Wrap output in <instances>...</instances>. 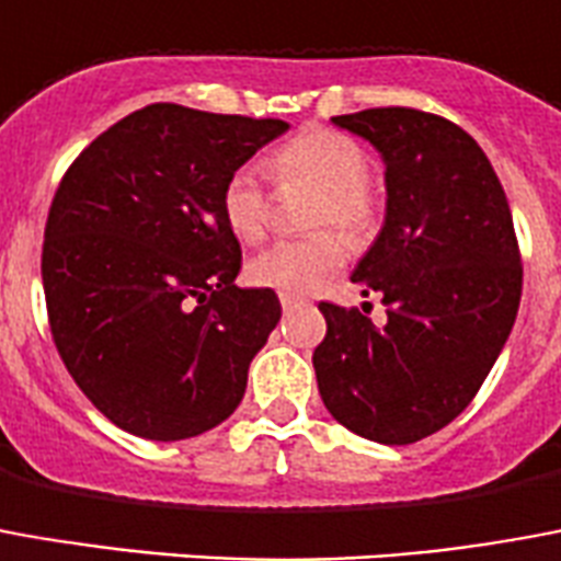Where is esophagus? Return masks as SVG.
<instances>
[{
	"label": "esophagus",
	"mask_w": 561,
	"mask_h": 561,
	"mask_svg": "<svg viewBox=\"0 0 561 561\" xmlns=\"http://www.w3.org/2000/svg\"><path fill=\"white\" fill-rule=\"evenodd\" d=\"M279 302L285 312H291V309H297L302 302V297H294V294H279Z\"/></svg>",
	"instance_id": "esophagus-1"
}]
</instances>
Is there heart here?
<instances>
[{
    "instance_id": "1",
    "label": "heart",
    "mask_w": 561,
    "mask_h": 561,
    "mask_svg": "<svg viewBox=\"0 0 561 561\" xmlns=\"http://www.w3.org/2000/svg\"><path fill=\"white\" fill-rule=\"evenodd\" d=\"M368 157L363 145L339 130H306L270 157V175L279 184L306 181L318 186L312 226H339L363 238L375 226L377 202L365 184ZM228 231L243 243H259L270 226V198L259 169L240 165L228 175L219 198ZM347 261V243L339 231L276 240L247 264V279L279 294H312L323 288Z\"/></svg>"
}]
</instances>
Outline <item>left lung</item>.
<instances>
[{
    "instance_id": "left-lung-1",
    "label": "left lung",
    "mask_w": 561,
    "mask_h": 561,
    "mask_svg": "<svg viewBox=\"0 0 561 561\" xmlns=\"http://www.w3.org/2000/svg\"><path fill=\"white\" fill-rule=\"evenodd\" d=\"M375 145L386 172L383 228L351 282L383 297L386 323L321 302L318 389L359 437L408 446L463 413L512 333L524 267L512 210L479 142L404 106L335 115Z\"/></svg>"
}]
</instances>
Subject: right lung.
<instances>
[{
  "instance_id": "add662e5",
  "label": "right lung",
  "mask_w": 561,
  "mask_h": 561,
  "mask_svg": "<svg viewBox=\"0 0 561 561\" xmlns=\"http://www.w3.org/2000/svg\"><path fill=\"white\" fill-rule=\"evenodd\" d=\"M288 130L151 103L112 124L61 178L41 276L70 377L145 439L198 437L238 410L252 356L279 323L270 288H238L228 175Z\"/></svg>"
}]
</instances>
